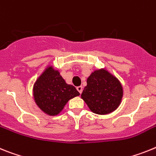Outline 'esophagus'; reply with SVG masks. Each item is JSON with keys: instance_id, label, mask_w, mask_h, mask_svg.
<instances>
[{"instance_id": "esophagus-1", "label": "esophagus", "mask_w": 156, "mask_h": 156, "mask_svg": "<svg viewBox=\"0 0 156 156\" xmlns=\"http://www.w3.org/2000/svg\"><path fill=\"white\" fill-rule=\"evenodd\" d=\"M77 90H78L80 93H82V86H78V87H77Z\"/></svg>"}]
</instances>
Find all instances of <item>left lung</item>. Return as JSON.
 Listing matches in <instances>:
<instances>
[{
    "mask_svg": "<svg viewBox=\"0 0 156 156\" xmlns=\"http://www.w3.org/2000/svg\"><path fill=\"white\" fill-rule=\"evenodd\" d=\"M122 87L119 80L105 70H95L87 79L82 98L93 113L106 115L119 106Z\"/></svg>",
    "mask_w": 156,
    "mask_h": 156,
    "instance_id": "left-lung-1",
    "label": "left lung"
}]
</instances>
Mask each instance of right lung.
<instances>
[{
  "label": "right lung",
  "mask_w": 156,
  "mask_h": 156,
  "mask_svg": "<svg viewBox=\"0 0 156 156\" xmlns=\"http://www.w3.org/2000/svg\"><path fill=\"white\" fill-rule=\"evenodd\" d=\"M72 85H67L59 71L48 67L34 86V97L37 106L49 115H56L69 100L79 96Z\"/></svg>",
  "instance_id": "1"
}]
</instances>
